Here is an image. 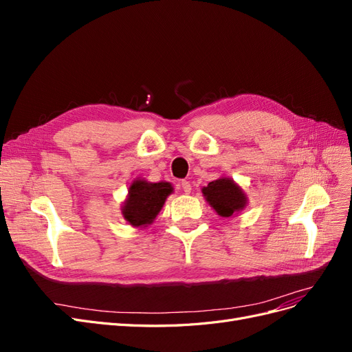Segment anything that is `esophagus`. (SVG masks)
Segmentation results:
<instances>
[{
    "instance_id": "obj_1",
    "label": "esophagus",
    "mask_w": 352,
    "mask_h": 352,
    "mask_svg": "<svg viewBox=\"0 0 352 352\" xmlns=\"http://www.w3.org/2000/svg\"><path fill=\"white\" fill-rule=\"evenodd\" d=\"M180 186H182L184 192H186V194H189L190 189H192V186H190V184L188 182V180H182V184H180Z\"/></svg>"
}]
</instances>
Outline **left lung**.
Segmentation results:
<instances>
[{"instance_id":"8db88e82","label":"left lung","mask_w":352,"mask_h":352,"mask_svg":"<svg viewBox=\"0 0 352 352\" xmlns=\"http://www.w3.org/2000/svg\"><path fill=\"white\" fill-rule=\"evenodd\" d=\"M202 194L220 217H230L247 207V195L230 177L212 180L202 188Z\"/></svg>"}]
</instances>
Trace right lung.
<instances>
[{
	"mask_svg": "<svg viewBox=\"0 0 352 352\" xmlns=\"http://www.w3.org/2000/svg\"><path fill=\"white\" fill-rule=\"evenodd\" d=\"M173 192L168 182L151 184L144 179H136L129 186V194L122 206L124 220L133 228H145L155 220L163 208L166 198Z\"/></svg>",
	"mask_w": 352,
	"mask_h": 352,
	"instance_id": "1",
	"label": "right lung"
}]
</instances>
